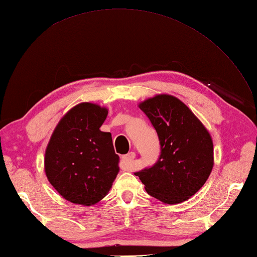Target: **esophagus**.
I'll list each match as a JSON object with an SVG mask.
<instances>
[{
	"instance_id": "obj_1",
	"label": "esophagus",
	"mask_w": 257,
	"mask_h": 257,
	"mask_svg": "<svg viewBox=\"0 0 257 257\" xmlns=\"http://www.w3.org/2000/svg\"><path fill=\"white\" fill-rule=\"evenodd\" d=\"M135 152H129V154H127L125 156L122 157L121 159V163H120V167H121L122 170H132V161L135 159Z\"/></svg>"
}]
</instances>
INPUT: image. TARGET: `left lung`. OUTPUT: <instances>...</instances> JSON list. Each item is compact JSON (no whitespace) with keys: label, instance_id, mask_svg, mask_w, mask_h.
<instances>
[{"label":"left lung","instance_id":"left-lung-1","mask_svg":"<svg viewBox=\"0 0 257 257\" xmlns=\"http://www.w3.org/2000/svg\"><path fill=\"white\" fill-rule=\"evenodd\" d=\"M160 141L159 159L135 172L148 194L163 203L187 201L203 187L213 168V143L187 105L171 95H157L139 105Z\"/></svg>","mask_w":257,"mask_h":257}]
</instances>
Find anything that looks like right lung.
<instances>
[{"label": "right lung", "mask_w": 257, "mask_h": 257, "mask_svg": "<svg viewBox=\"0 0 257 257\" xmlns=\"http://www.w3.org/2000/svg\"><path fill=\"white\" fill-rule=\"evenodd\" d=\"M107 108L81 102L59 120L45 151V173L57 192L92 205L110 190L119 172L111 134L100 132Z\"/></svg>", "instance_id": "right-lung-1"}]
</instances>
